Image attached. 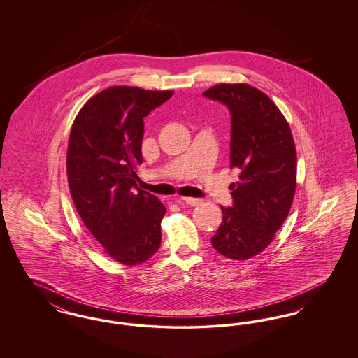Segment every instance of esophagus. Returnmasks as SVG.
I'll list each match as a JSON object with an SVG mask.
<instances>
[{"mask_svg": "<svg viewBox=\"0 0 358 358\" xmlns=\"http://www.w3.org/2000/svg\"><path fill=\"white\" fill-rule=\"evenodd\" d=\"M177 203L180 205H199L201 203L200 199H190V197H180L177 200Z\"/></svg>", "mask_w": 358, "mask_h": 358, "instance_id": "esophagus-1", "label": "esophagus"}]
</instances>
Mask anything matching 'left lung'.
Listing matches in <instances>:
<instances>
[{
    "mask_svg": "<svg viewBox=\"0 0 358 358\" xmlns=\"http://www.w3.org/2000/svg\"><path fill=\"white\" fill-rule=\"evenodd\" d=\"M205 98L231 113V168L240 181L231 184L232 206H222V222L213 248L234 260L262 252L289 215L296 185V152L289 123L276 104L250 85H213Z\"/></svg>",
    "mask_w": 358,
    "mask_h": 358,
    "instance_id": "1",
    "label": "left lung"
}]
</instances>
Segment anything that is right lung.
<instances>
[{
  "instance_id": "add662e5",
  "label": "right lung",
  "mask_w": 358,
  "mask_h": 358,
  "mask_svg": "<svg viewBox=\"0 0 358 358\" xmlns=\"http://www.w3.org/2000/svg\"><path fill=\"white\" fill-rule=\"evenodd\" d=\"M173 91L115 85L92 96L73 120L67 152L69 190L92 236L126 266L146 262L161 244L166 208L136 187L143 118Z\"/></svg>"
}]
</instances>
